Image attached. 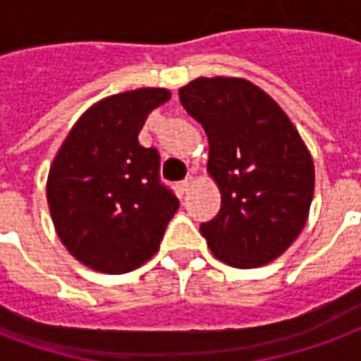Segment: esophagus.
Instances as JSON below:
<instances>
[{
  "instance_id": "1",
  "label": "esophagus",
  "mask_w": 361,
  "mask_h": 361,
  "mask_svg": "<svg viewBox=\"0 0 361 361\" xmlns=\"http://www.w3.org/2000/svg\"><path fill=\"white\" fill-rule=\"evenodd\" d=\"M190 186H192V177L184 178L183 183H178V192H180V194H186V192L190 190Z\"/></svg>"
}]
</instances>
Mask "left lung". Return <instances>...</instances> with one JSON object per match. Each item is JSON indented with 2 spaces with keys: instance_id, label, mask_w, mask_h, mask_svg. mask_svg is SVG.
I'll return each mask as SVG.
<instances>
[{
  "instance_id": "obj_1",
  "label": "left lung",
  "mask_w": 361,
  "mask_h": 361,
  "mask_svg": "<svg viewBox=\"0 0 361 361\" xmlns=\"http://www.w3.org/2000/svg\"><path fill=\"white\" fill-rule=\"evenodd\" d=\"M204 126L207 173L221 192L219 213L200 225L213 256L250 269L277 259L306 225L314 159L279 104L256 84L200 76L178 90Z\"/></svg>"
}]
</instances>
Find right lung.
<instances>
[{
    "label": "right lung",
    "instance_id": "right-lung-1",
    "mask_svg": "<svg viewBox=\"0 0 361 361\" xmlns=\"http://www.w3.org/2000/svg\"><path fill=\"white\" fill-rule=\"evenodd\" d=\"M165 88L97 102L63 142L47 175V204L65 248L90 269L128 273L159 250L178 200L159 180V154L138 133Z\"/></svg>",
    "mask_w": 361,
    "mask_h": 361
}]
</instances>
